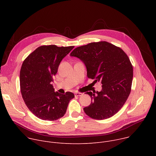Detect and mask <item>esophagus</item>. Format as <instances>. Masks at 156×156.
Here are the masks:
<instances>
[{
    "mask_svg": "<svg viewBox=\"0 0 156 156\" xmlns=\"http://www.w3.org/2000/svg\"><path fill=\"white\" fill-rule=\"evenodd\" d=\"M75 96H81L83 94V93H81L76 92V93H75Z\"/></svg>",
    "mask_w": 156,
    "mask_h": 156,
    "instance_id": "obj_1",
    "label": "esophagus"
}]
</instances>
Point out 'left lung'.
<instances>
[{"instance_id":"left-lung-1","label":"left lung","mask_w":156,"mask_h":156,"mask_svg":"<svg viewBox=\"0 0 156 156\" xmlns=\"http://www.w3.org/2000/svg\"><path fill=\"white\" fill-rule=\"evenodd\" d=\"M70 55L84 63L89 78L102 84L100 92L86 93L92 102L83 108L86 114L93 119L104 120L117 113L129 95L133 76L132 65L125 52L101 41L78 47Z\"/></svg>"}]
</instances>
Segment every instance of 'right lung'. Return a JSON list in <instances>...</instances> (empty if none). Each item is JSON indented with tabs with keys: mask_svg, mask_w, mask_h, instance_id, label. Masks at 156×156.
Returning <instances> with one entry per match:
<instances>
[{
	"mask_svg": "<svg viewBox=\"0 0 156 156\" xmlns=\"http://www.w3.org/2000/svg\"><path fill=\"white\" fill-rule=\"evenodd\" d=\"M74 46H42L30 54L22 64L20 73V90L31 112L43 120L54 121L62 117L75 95L54 91L51 84L62 60Z\"/></svg>",
	"mask_w": 156,
	"mask_h": 156,
	"instance_id": "right-lung-1",
	"label": "right lung"
}]
</instances>
